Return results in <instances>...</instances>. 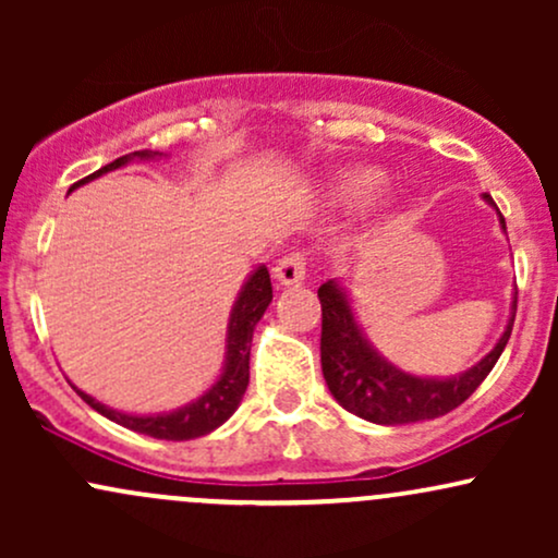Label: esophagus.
I'll return each mask as SVG.
<instances>
[{"mask_svg":"<svg viewBox=\"0 0 558 558\" xmlns=\"http://www.w3.org/2000/svg\"><path fill=\"white\" fill-rule=\"evenodd\" d=\"M272 275H275V280H278L280 286L304 283V278H306V254L291 252V254H286V257H280L278 262H275Z\"/></svg>","mask_w":558,"mask_h":558,"instance_id":"1","label":"esophagus"}]
</instances>
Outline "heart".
I'll list each match as a JSON object with an SVG mask.
<instances>
[{
    "label": "heart",
    "mask_w": 558,
    "mask_h": 558,
    "mask_svg": "<svg viewBox=\"0 0 558 558\" xmlns=\"http://www.w3.org/2000/svg\"><path fill=\"white\" fill-rule=\"evenodd\" d=\"M380 185V175L373 170H351L341 175L336 191L338 196L345 198V202H364L367 196L375 194V189Z\"/></svg>",
    "instance_id": "heart-1"
}]
</instances>
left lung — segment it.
<instances>
[{
  "mask_svg": "<svg viewBox=\"0 0 558 558\" xmlns=\"http://www.w3.org/2000/svg\"><path fill=\"white\" fill-rule=\"evenodd\" d=\"M483 198L496 207L490 194H483ZM498 217H501V228L506 230L504 215L498 213ZM317 296L323 304L319 360H323L325 383H328L332 399L343 409L367 422H377V425H407V422L435 420L464 403L496 367L498 356L509 343L517 315L514 296L509 325H506L501 341L493 345L490 354L462 375L435 380V377L401 373L377 354L367 343V338L362 336L345 291L336 280L319 286Z\"/></svg>",
  "mask_w": 558,
  "mask_h": 558,
  "instance_id": "obj_1",
  "label": "left lung"
}]
</instances>
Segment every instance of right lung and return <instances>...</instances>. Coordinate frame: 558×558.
Segmentation results:
<instances>
[{
  "label": "right lung",
  "instance_id": "add662e5",
  "mask_svg": "<svg viewBox=\"0 0 558 558\" xmlns=\"http://www.w3.org/2000/svg\"><path fill=\"white\" fill-rule=\"evenodd\" d=\"M159 151H133V155H125L114 162L105 165L101 170L92 172L88 178H83L81 183L94 181V178L105 175V172L123 168V165L131 162L133 157L149 159L157 157ZM78 185V183H75ZM272 301V283H270V272L267 267L262 265L252 272V278L246 280V286L241 288L239 301L233 304V312H230V323H228V341H226V367H222L220 380L215 383L202 399L185 403L183 409H175L170 414H151V417H136V414H123L114 412V409L105 407L96 399H92L88 393L78 390V396L88 407L96 409L99 414H105L107 420L118 422V425L128 427V430L141 433V435H151V438L159 440H191V438H202V435L213 433L215 427H220L230 414L239 409V403L246 393L248 386V354H252V336L257 323L265 315V310L270 306Z\"/></svg>",
  "mask_w": 558,
  "mask_h": 558
}]
</instances>
